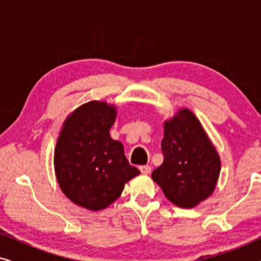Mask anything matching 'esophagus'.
<instances>
[{
    "instance_id": "esophagus-1",
    "label": "esophagus",
    "mask_w": 261,
    "mask_h": 261,
    "mask_svg": "<svg viewBox=\"0 0 261 261\" xmlns=\"http://www.w3.org/2000/svg\"><path fill=\"white\" fill-rule=\"evenodd\" d=\"M139 169H140L141 173H144V174H148L149 172H151V166L149 165H141V166H139Z\"/></svg>"
}]
</instances>
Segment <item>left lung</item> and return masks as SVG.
Masks as SVG:
<instances>
[{
    "label": "left lung",
    "mask_w": 261,
    "mask_h": 261,
    "mask_svg": "<svg viewBox=\"0 0 261 261\" xmlns=\"http://www.w3.org/2000/svg\"><path fill=\"white\" fill-rule=\"evenodd\" d=\"M164 162L152 179L180 208H192L213 194L221 170L216 149L190 110L181 109L164 124Z\"/></svg>",
    "instance_id": "left-lung-1"
}]
</instances>
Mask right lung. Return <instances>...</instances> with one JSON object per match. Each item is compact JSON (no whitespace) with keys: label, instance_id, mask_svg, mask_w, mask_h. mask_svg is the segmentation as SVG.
Returning a JSON list of instances; mask_svg holds the SVG:
<instances>
[{"label":"right lung","instance_id":"add662e5","mask_svg":"<svg viewBox=\"0 0 261 261\" xmlns=\"http://www.w3.org/2000/svg\"><path fill=\"white\" fill-rule=\"evenodd\" d=\"M116 110L91 101L67 117L55 149V170L62 191L77 205L102 210L140 173L130 165L120 141L110 138Z\"/></svg>","mask_w":261,"mask_h":261}]
</instances>
